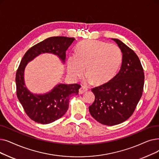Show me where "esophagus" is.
Instances as JSON below:
<instances>
[{
  "label": "esophagus",
  "instance_id": "1",
  "mask_svg": "<svg viewBox=\"0 0 159 159\" xmlns=\"http://www.w3.org/2000/svg\"><path fill=\"white\" fill-rule=\"evenodd\" d=\"M87 90H88V88H87L86 86H81L80 88L79 89V93H80V94H82V93H84L85 92H86Z\"/></svg>",
  "mask_w": 159,
  "mask_h": 159
}]
</instances>
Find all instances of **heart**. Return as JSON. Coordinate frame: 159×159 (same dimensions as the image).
Wrapping results in <instances>:
<instances>
[{
    "mask_svg": "<svg viewBox=\"0 0 159 159\" xmlns=\"http://www.w3.org/2000/svg\"><path fill=\"white\" fill-rule=\"evenodd\" d=\"M121 59V51L117 45L99 40H85L78 44L75 55L69 58L67 71L75 79L83 74L85 67L89 80L92 79L98 84L104 83L116 73Z\"/></svg>",
    "mask_w": 159,
    "mask_h": 159,
    "instance_id": "heart-1",
    "label": "heart"
}]
</instances>
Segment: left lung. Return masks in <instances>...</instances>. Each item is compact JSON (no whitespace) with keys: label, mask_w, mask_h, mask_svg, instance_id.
Returning <instances> with one entry per match:
<instances>
[{"label":"left lung","mask_w":159,"mask_h":159,"mask_svg":"<svg viewBox=\"0 0 159 159\" xmlns=\"http://www.w3.org/2000/svg\"><path fill=\"white\" fill-rule=\"evenodd\" d=\"M122 52L120 70L108 82L92 89L95 95L89 111L103 125L112 126L132 116L142 95L144 73L136 54L118 39H112Z\"/></svg>","instance_id":"8db88e82"}]
</instances>
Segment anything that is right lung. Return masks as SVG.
Returning a JSON list of instances; mask_svg holds the SVG:
<instances>
[{
  "instance_id": "add662e5",
  "label": "right lung",
  "mask_w": 159,
  "mask_h": 159,
  "mask_svg": "<svg viewBox=\"0 0 159 159\" xmlns=\"http://www.w3.org/2000/svg\"><path fill=\"white\" fill-rule=\"evenodd\" d=\"M74 40L73 38L64 36L49 38L30 48L20 61L16 75V93L25 113L32 120L41 124H48L60 119L68 109L70 95H77L80 85L60 84L47 93L33 94L27 89L24 82L26 64L44 52L57 54L64 62L66 51Z\"/></svg>"
}]
</instances>
